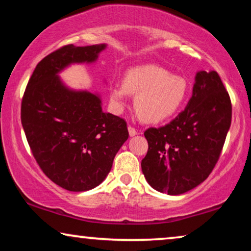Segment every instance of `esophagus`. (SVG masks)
I'll list each match as a JSON object with an SVG mask.
<instances>
[{
    "instance_id": "34e87169",
    "label": "esophagus",
    "mask_w": 251,
    "mask_h": 251,
    "mask_svg": "<svg viewBox=\"0 0 251 251\" xmlns=\"http://www.w3.org/2000/svg\"><path fill=\"white\" fill-rule=\"evenodd\" d=\"M128 131H129V136H130V137H133V136H136L137 133H138V132H137V130H136L135 128H132L131 126H128Z\"/></svg>"
}]
</instances>
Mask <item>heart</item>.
Segmentation results:
<instances>
[{
    "label": "heart",
    "mask_w": 251,
    "mask_h": 251,
    "mask_svg": "<svg viewBox=\"0 0 251 251\" xmlns=\"http://www.w3.org/2000/svg\"><path fill=\"white\" fill-rule=\"evenodd\" d=\"M129 94L136 95L135 109L143 121L159 123L173 118L188 95L186 78L157 65H140L126 72L123 84L109 87V100L116 111L125 107Z\"/></svg>",
    "instance_id": "heart-1"
}]
</instances>
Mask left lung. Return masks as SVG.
<instances>
[{
    "label": "left lung",
    "instance_id": "1",
    "mask_svg": "<svg viewBox=\"0 0 251 251\" xmlns=\"http://www.w3.org/2000/svg\"><path fill=\"white\" fill-rule=\"evenodd\" d=\"M231 120V99L217 72H198L184 111L167 126L144 132L149 151L142 170L147 183L169 195L200 185L217 163Z\"/></svg>",
    "mask_w": 251,
    "mask_h": 251
}]
</instances>
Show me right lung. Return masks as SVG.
Masks as SVG:
<instances>
[{
  "label": "right lung",
  "mask_w": 251,
  "mask_h": 251,
  "mask_svg": "<svg viewBox=\"0 0 251 251\" xmlns=\"http://www.w3.org/2000/svg\"><path fill=\"white\" fill-rule=\"evenodd\" d=\"M107 44L65 46L36 65L22 101V125L43 173L58 186L84 192L102 183L128 139L123 119L102 112L98 94L67 87L73 64H94Z\"/></svg>",
  "instance_id": "1"
}]
</instances>
